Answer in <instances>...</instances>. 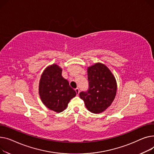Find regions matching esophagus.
Wrapping results in <instances>:
<instances>
[{
    "instance_id": "obj_1",
    "label": "esophagus",
    "mask_w": 154,
    "mask_h": 154,
    "mask_svg": "<svg viewBox=\"0 0 154 154\" xmlns=\"http://www.w3.org/2000/svg\"><path fill=\"white\" fill-rule=\"evenodd\" d=\"M75 91H76L77 95H78L79 93V88H76V89H75Z\"/></svg>"
}]
</instances>
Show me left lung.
<instances>
[{"label": "left lung", "mask_w": 154, "mask_h": 154, "mask_svg": "<svg viewBox=\"0 0 154 154\" xmlns=\"http://www.w3.org/2000/svg\"><path fill=\"white\" fill-rule=\"evenodd\" d=\"M87 71L89 89L81 92L79 96L89 111L101 113L111 105L116 97V78L111 70L101 63L89 66Z\"/></svg>", "instance_id": "8db88e82"}]
</instances>
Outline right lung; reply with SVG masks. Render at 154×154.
Returning <instances> with one entry per match:
<instances>
[{
    "label": "right lung",
    "instance_id": "right-lung-1",
    "mask_svg": "<svg viewBox=\"0 0 154 154\" xmlns=\"http://www.w3.org/2000/svg\"><path fill=\"white\" fill-rule=\"evenodd\" d=\"M62 68L53 64L45 69L39 82L38 93L43 104L49 109L61 112L76 95L68 81L61 75Z\"/></svg>",
    "mask_w": 154,
    "mask_h": 154
}]
</instances>
